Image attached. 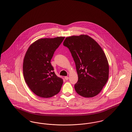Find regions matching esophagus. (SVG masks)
<instances>
[{
	"instance_id": "34e87169",
	"label": "esophagus",
	"mask_w": 132,
	"mask_h": 132,
	"mask_svg": "<svg viewBox=\"0 0 132 132\" xmlns=\"http://www.w3.org/2000/svg\"><path fill=\"white\" fill-rule=\"evenodd\" d=\"M65 79L66 80H68L69 79V77H67V76H66V77H65Z\"/></svg>"
}]
</instances>
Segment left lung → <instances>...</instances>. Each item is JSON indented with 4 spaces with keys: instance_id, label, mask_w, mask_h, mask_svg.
<instances>
[{
    "instance_id": "left-lung-1",
    "label": "left lung",
    "mask_w": 132,
    "mask_h": 132,
    "mask_svg": "<svg viewBox=\"0 0 132 132\" xmlns=\"http://www.w3.org/2000/svg\"><path fill=\"white\" fill-rule=\"evenodd\" d=\"M63 45L69 48L75 63L78 75L74 86L77 93L85 97L97 95L109 78V64L101 46L86 35L67 37Z\"/></svg>"
}]
</instances>
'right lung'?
<instances>
[{
    "label": "right lung",
    "instance_id": "add662e5",
    "mask_svg": "<svg viewBox=\"0 0 132 132\" xmlns=\"http://www.w3.org/2000/svg\"><path fill=\"white\" fill-rule=\"evenodd\" d=\"M65 37L40 38L28 48L24 58L23 70L26 82L39 97L49 98L57 94L63 80L57 77L50 61Z\"/></svg>",
    "mask_w": 132,
    "mask_h": 132
}]
</instances>
